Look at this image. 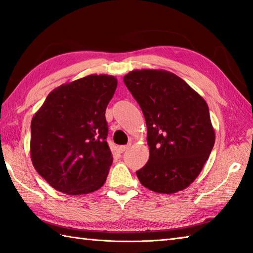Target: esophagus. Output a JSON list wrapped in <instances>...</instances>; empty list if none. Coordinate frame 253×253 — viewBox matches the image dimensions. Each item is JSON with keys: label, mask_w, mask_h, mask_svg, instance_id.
Returning <instances> with one entry per match:
<instances>
[{"label": "esophagus", "mask_w": 253, "mask_h": 253, "mask_svg": "<svg viewBox=\"0 0 253 253\" xmlns=\"http://www.w3.org/2000/svg\"><path fill=\"white\" fill-rule=\"evenodd\" d=\"M129 148H130V144H126V146H121L120 148H118V151H120L121 153H124L125 151H127V150Z\"/></svg>", "instance_id": "1"}]
</instances>
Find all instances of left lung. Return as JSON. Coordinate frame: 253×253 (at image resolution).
I'll use <instances>...</instances> for the list:
<instances>
[{
  "instance_id": "obj_1",
  "label": "left lung",
  "mask_w": 253,
  "mask_h": 253,
  "mask_svg": "<svg viewBox=\"0 0 253 253\" xmlns=\"http://www.w3.org/2000/svg\"><path fill=\"white\" fill-rule=\"evenodd\" d=\"M124 83L140 105L148 128L150 157L136 171L139 180L159 193L185 189L200 174L215 141L207 102L166 71H132Z\"/></svg>"
}]
</instances>
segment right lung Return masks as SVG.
Returning a JSON list of instances; mask_svg holds the SVG:
<instances>
[{"instance_id": "add662e5", "label": "right lung", "mask_w": 253, "mask_h": 253, "mask_svg": "<svg viewBox=\"0 0 253 253\" xmlns=\"http://www.w3.org/2000/svg\"><path fill=\"white\" fill-rule=\"evenodd\" d=\"M116 87L107 75L62 84L32 118V163L54 189L78 196L104 185L113 162L105 110Z\"/></svg>"}]
</instances>
